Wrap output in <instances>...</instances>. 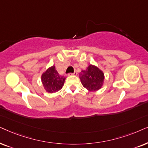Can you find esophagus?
<instances>
[{
  "label": "esophagus",
  "mask_w": 148,
  "mask_h": 148,
  "mask_svg": "<svg viewBox=\"0 0 148 148\" xmlns=\"http://www.w3.org/2000/svg\"><path fill=\"white\" fill-rule=\"evenodd\" d=\"M70 75H74V76H76V75H77V72H74V73H70V74H68V76H70Z\"/></svg>",
  "instance_id": "obj_1"
}]
</instances>
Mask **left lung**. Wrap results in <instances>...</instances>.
Listing matches in <instances>:
<instances>
[{
    "mask_svg": "<svg viewBox=\"0 0 148 148\" xmlns=\"http://www.w3.org/2000/svg\"><path fill=\"white\" fill-rule=\"evenodd\" d=\"M79 78L84 88L89 92L97 91L103 86L104 74L97 66L89 65L86 70H82Z\"/></svg>",
    "mask_w": 148,
    "mask_h": 148,
    "instance_id": "1",
    "label": "left lung"
}]
</instances>
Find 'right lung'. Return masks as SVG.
Instances as JSON below:
<instances>
[{"mask_svg": "<svg viewBox=\"0 0 148 148\" xmlns=\"http://www.w3.org/2000/svg\"><path fill=\"white\" fill-rule=\"evenodd\" d=\"M66 77L59 74L53 66L49 68L41 76V81L47 92L53 93L59 91L64 85Z\"/></svg>", "mask_w": 148, "mask_h": 148, "instance_id": "add662e5", "label": "right lung"}]
</instances>
